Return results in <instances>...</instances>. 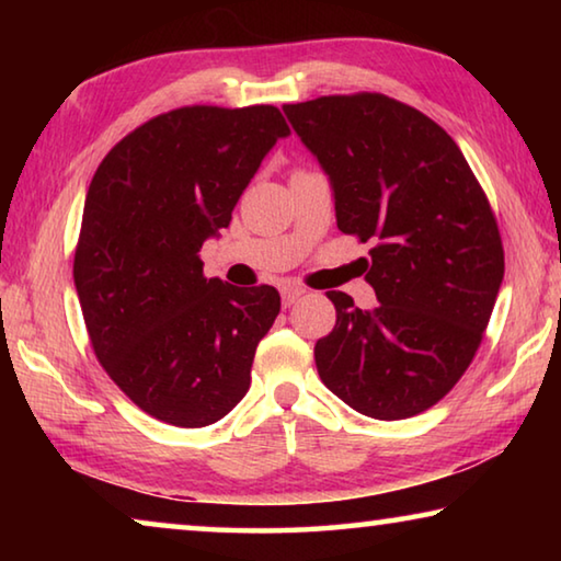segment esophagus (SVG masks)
I'll return each instance as SVG.
<instances>
[{"instance_id":"1","label":"esophagus","mask_w":561,"mask_h":561,"mask_svg":"<svg viewBox=\"0 0 561 561\" xmlns=\"http://www.w3.org/2000/svg\"><path fill=\"white\" fill-rule=\"evenodd\" d=\"M301 294H304V289H299V287H284V289H282V304H284V309H289L291 304H297Z\"/></svg>"}]
</instances>
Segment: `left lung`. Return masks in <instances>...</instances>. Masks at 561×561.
<instances>
[{"instance_id": "left-lung-1", "label": "left lung", "mask_w": 561, "mask_h": 561, "mask_svg": "<svg viewBox=\"0 0 561 561\" xmlns=\"http://www.w3.org/2000/svg\"><path fill=\"white\" fill-rule=\"evenodd\" d=\"M284 113L329 175L339 230L374 242L378 307L327 291L336 327L314 346L321 381L378 421L428 411L468 371L505 277L488 197L448 133L383 93Z\"/></svg>"}]
</instances>
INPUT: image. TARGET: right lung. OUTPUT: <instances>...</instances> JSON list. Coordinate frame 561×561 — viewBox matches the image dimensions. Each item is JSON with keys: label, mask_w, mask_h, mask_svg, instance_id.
Wrapping results in <instances>:
<instances>
[{"label": "right lung", "mask_w": 561, "mask_h": 561, "mask_svg": "<svg viewBox=\"0 0 561 561\" xmlns=\"http://www.w3.org/2000/svg\"><path fill=\"white\" fill-rule=\"evenodd\" d=\"M287 136L274 106L175 108L128 133L91 180L73 254L83 321L113 383L158 421L203 428L250 388L279 291L207 279L201 247Z\"/></svg>", "instance_id": "add662e5"}]
</instances>
